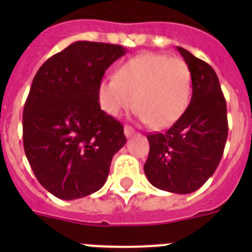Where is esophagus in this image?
<instances>
[{
	"label": "esophagus",
	"instance_id": "esophagus-1",
	"mask_svg": "<svg viewBox=\"0 0 252 252\" xmlns=\"http://www.w3.org/2000/svg\"><path fill=\"white\" fill-rule=\"evenodd\" d=\"M124 132H125V135H126V137H130L131 135H133V133H135V130H133L131 126L126 125V126L124 127Z\"/></svg>",
	"mask_w": 252,
	"mask_h": 252
}]
</instances>
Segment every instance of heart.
I'll use <instances>...</instances> for the list:
<instances>
[{
  "label": "heart",
  "mask_w": 252,
  "mask_h": 252,
  "mask_svg": "<svg viewBox=\"0 0 252 252\" xmlns=\"http://www.w3.org/2000/svg\"><path fill=\"white\" fill-rule=\"evenodd\" d=\"M192 95V72L182 58L145 53L120 66L115 78L98 86L102 110L117 117L137 108L140 121L155 128L171 126L182 117Z\"/></svg>",
  "instance_id": "1"
}]
</instances>
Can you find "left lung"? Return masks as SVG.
<instances>
[{
    "instance_id": "obj_1",
    "label": "left lung",
    "mask_w": 252,
    "mask_h": 252,
    "mask_svg": "<svg viewBox=\"0 0 252 252\" xmlns=\"http://www.w3.org/2000/svg\"><path fill=\"white\" fill-rule=\"evenodd\" d=\"M192 72V98L179 120L164 133H149L146 178L155 188L188 194L212 177L226 145V99L209 64L177 46Z\"/></svg>"
}]
</instances>
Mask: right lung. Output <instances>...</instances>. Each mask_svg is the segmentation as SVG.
<instances>
[{"label":"right lung","mask_w":252,"mask_h":252,"mask_svg":"<svg viewBox=\"0 0 252 252\" xmlns=\"http://www.w3.org/2000/svg\"><path fill=\"white\" fill-rule=\"evenodd\" d=\"M121 45L75 41L40 66L22 113L24 149L35 177L70 201L106 183L112 158L126 144L124 126L101 110L98 86Z\"/></svg>","instance_id":"right-lung-1"}]
</instances>
